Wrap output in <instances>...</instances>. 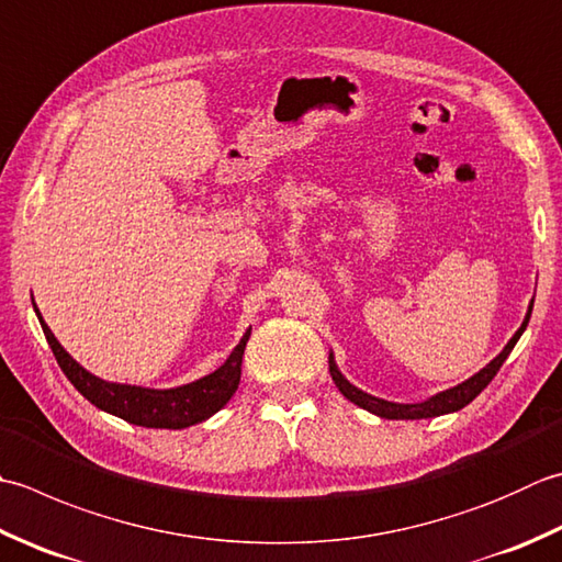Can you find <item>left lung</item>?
<instances>
[{
	"mask_svg": "<svg viewBox=\"0 0 562 562\" xmlns=\"http://www.w3.org/2000/svg\"><path fill=\"white\" fill-rule=\"evenodd\" d=\"M531 310H533V300L529 304V312H526V316H524L519 331H516L509 338V344L502 348V353L497 358H492L485 368H482L480 372H475V375H472V378H468L465 382H460V384H456V387H450V390L438 392V394H434V397H428L424 402H414V404L387 402V400L375 397V394L362 392L360 387H356L353 382H348L344 372L338 370L336 358H334V350H331V353H328V372H331V378L336 382L338 392L344 394L348 402H353L356 406H360V409H366L370 414L380 416V419L414 422V419H434V416L453 414V412H460V409H463V406H468L472 400H475L477 394L492 382V378L497 375L499 368H502V362L509 358V353H512L514 346H516V340L521 338V334L526 331V326H529Z\"/></svg>",
	"mask_w": 562,
	"mask_h": 562,
	"instance_id": "1",
	"label": "left lung"
}]
</instances>
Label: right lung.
Returning a JSON list of instances; mask_svg holds the SVG:
<instances>
[{
    "instance_id": "add662e5",
    "label": "right lung",
    "mask_w": 562,
    "mask_h": 562,
    "mask_svg": "<svg viewBox=\"0 0 562 562\" xmlns=\"http://www.w3.org/2000/svg\"><path fill=\"white\" fill-rule=\"evenodd\" d=\"M33 312L38 316L55 360H58L65 378L75 384V390L80 392L87 402H92L97 409L119 416V419H124L128 424L178 431V428L202 424L218 409H224L228 400L234 397L238 390L240 362H244V350L250 338V328L240 336L238 346L231 350V356L214 372H209V375L200 380L180 384V387L156 390L140 387V384L109 382L92 375V372L85 370L80 362L60 346V340L53 336L48 324L43 322L36 302H33Z\"/></svg>"
}]
</instances>
